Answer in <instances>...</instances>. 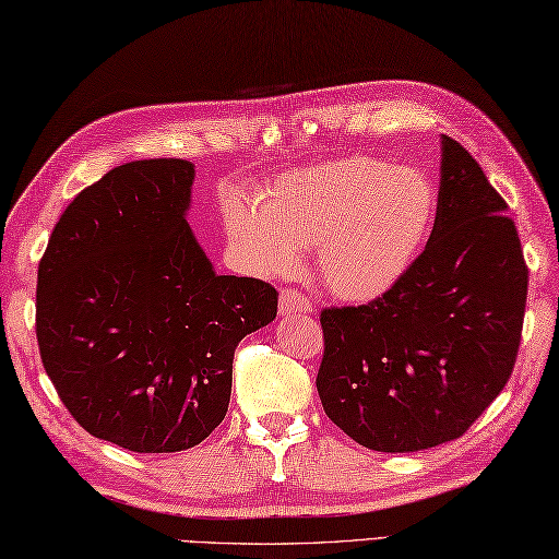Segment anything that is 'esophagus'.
Wrapping results in <instances>:
<instances>
[{"label":"esophagus","mask_w":559,"mask_h":559,"mask_svg":"<svg viewBox=\"0 0 559 559\" xmlns=\"http://www.w3.org/2000/svg\"><path fill=\"white\" fill-rule=\"evenodd\" d=\"M278 307H281V314H307L312 310V300L307 298L302 290L283 288Z\"/></svg>","instance_id":"1"}]
</instances>
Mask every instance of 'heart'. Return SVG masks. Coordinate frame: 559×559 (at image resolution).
Instances as JSON below:
<instances>
[{
  "mask_svg": "<svg viewBox=\"0 0 559 559\" xmlns=\"http://www.w3.org/2000/svg\"><path fill=\"white\" fill-rule=\"evenodd\" d=\"M437 194L415 168L346 156L276 177L259 204L230 199L225 230L249 266L281 276L317 242L324 286L343 300L382 298L413 269L432 233Z\"/></svg>",
  "mask_w": 559,
  "mask_h": 559,
  "instance_id": "heart-1",
  "label": "heart"
}]
</instances>
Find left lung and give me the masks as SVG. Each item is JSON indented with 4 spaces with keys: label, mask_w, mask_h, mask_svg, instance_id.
<instances>
[{
    "label": "left lung",
    "mask_w": 559,
    "mask_h": 559,
    "mask_svg": "<svg viewBox=\"0 0 559 559\" xmlns=\"http://www.w3.org/2000/svg\"><path fill=\"white\" fill-rule=\"evenodd\" d=\"M437 216L399 286L319 314L324 413L374 451L456 439L512 377L528 266L507 201L459 141L442 134Z\"/></svg>",
    "instance_id": "obj_1"
}]
</instances>
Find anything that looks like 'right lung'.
Wrapping results in <instances>:
<instances>
[{
  "instance_id": "obj_1",
  "label": "right lung",
  "mask_w": 559,
  "mask_h": 559,
  "mask_svg": "<svg viewBox=\"0 0 559 559\" xmlns=\"http://www.w3.org/2000/svg\"><path fill=\"white\" fill-rule=\"evenodd\" d=\"M192 180L180 158L112 168L64 209L38 264L35 336L57 396L139 454L216 430L237 343L278 310L271 283L213 273L185 221Z\"/></svg>"
}]
</instances>
